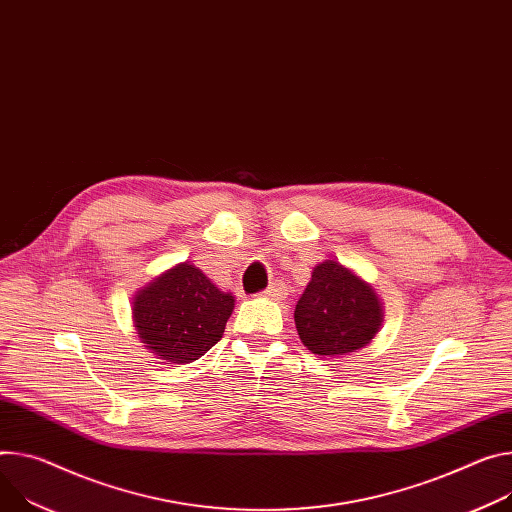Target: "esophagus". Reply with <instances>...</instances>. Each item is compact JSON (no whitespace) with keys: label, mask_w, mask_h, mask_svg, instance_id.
I'll return each instance as SVG.
<instances>
[{"label":"esophagus","mask_w":512,"mask_h":512,"mask_svg":"<svg viewBox=\"0 0 512 512\" xmlns=\"http://www.w3.org/2000/svg\"><path fill=\"white\" fill-rule=\"evenodd\" d=\"M263 296L265 298H269V300H284L286 296H288V288H286V284L284 282H273L265 292H263Z\"/></svg>","instance_id":"esophagus-1"}]
</instances>
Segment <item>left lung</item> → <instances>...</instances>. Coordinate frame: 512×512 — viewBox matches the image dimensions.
I'll use <instances>...</instances> for the list:
<instances>
[{
    "label": "left lung",
    "mask_w": 512,
    "mask_h": 512,
    "mask_svg": "<svg viewBox=\"0 0 512 512\" xmlns=\"http://www.w3.org/2000/svg\"><path fill=\"white\" fill-rule=\"evenodd\" d=\"M296 331L320 357L349 355L365 347L382 327L384 308L376 290L335 259L314 267L300 296Z\"/></svg>",
    "instance_id": "8db88e82"
}]
</instances>
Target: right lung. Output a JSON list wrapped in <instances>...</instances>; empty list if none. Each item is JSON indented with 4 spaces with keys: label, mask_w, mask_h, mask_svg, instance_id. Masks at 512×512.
Here are the masks:
<instances>
[{
    "label": "right lung",
    "mask_w": 512,
    "mask_h": 512,
    "mask_svg": "<svg viewBox=\"0 0 512 512\" xmlns=\"http://www.w3.org/2000/svg\"><path fill=\"white\" fill-rule=\"evenodd\" d=\"M235 296L220 292L192 263H179L138 290L132 318L151 353L171 363H192L224 333Z\"/></svg>",
    "instance_id": "1"
}]
</instances>
